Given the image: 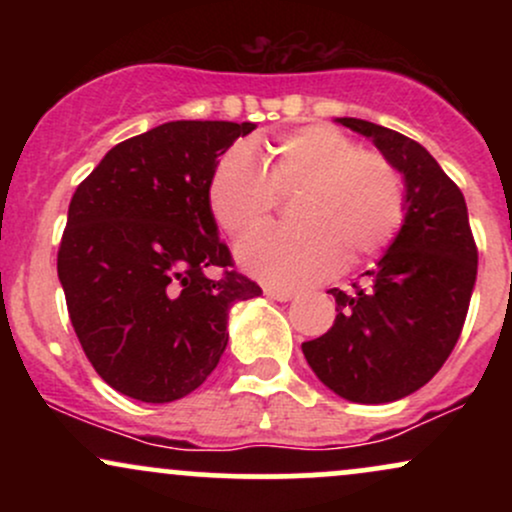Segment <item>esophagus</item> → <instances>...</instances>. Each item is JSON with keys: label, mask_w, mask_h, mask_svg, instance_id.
<instances>
[{"label": "esophagus", "mask_w": 512, "mask_h": 512, "mask_svg": "<svg viewBox=\"0 0 512 512\" xmlns=\"http://www.w3.org/2000/svg\"><path fill=\"white\" fill-rule=\"evenodd\" d=\"M264 296L274 298V301H279V303H286V301H291L296 293L289 291V289H276V286H267V289H264Z\"/></svg>", "instance_id": "1"}]
</instances>
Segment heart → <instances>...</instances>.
Segmentation results:
<instances>
[{"label": "heart", "instance_id": "obj_1", "mask_svg": "<svg viewBox=\"0 0 512 512\" xmlns=\"http://www.w3.org/2000/svg\"><path fill=\"white\" fill-rule=\"evenodd\" d=\"M260 163L245 146L221 156L209 209L221 231L243 238L272 214L276 195L298 190L293 228H264L238 245L250 274L276 286L327 279L346 262L378 255L404 221V185L383 154L363 151L330 125H308L264 144Z\"/></svg>", "mask_w": 512, "mask_h": 512}]
</instances>
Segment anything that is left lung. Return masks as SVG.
<instances>
[{"label":"left lung","instance_id":"1","mask_svg":"<svg viewBox=\"0 0 512 512\" xmlns=\"http://www.w3.org/2000/svg\"><path fill=\"white\" fill-rule=\"evenodd\" d=\"M334 122L370 139L404 182V221L356 293L332 289L337 320L303 344L320 383L358 404L424 387L460 339L477 281V245L460 187L414 139L356 117Z\"/></svg>","mask_w":512,"mask_h":512}]
</instances>
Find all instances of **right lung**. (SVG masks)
I'll list each match as a JSON object with an SVG mask.
<instances>
[{
    "label": "right lung",
    "mask_w": 512,
    "mask_h": 512,
    "mask_svg": "<svg viewBox=\"0 0 512 512\" xmlns=\"http://www.w3.org/2000/svg\"><path fill=\"white\" fill-rule=\"evenodd\" d=\"M255 127L166 122L76 187L57 274L84 354L122 395L166 404L197 390L226 351L231 305L262 293L228 269L209 209L216 163Z\"/></svg>",
    "instance_id": "obj_1"
}]
</instances>
